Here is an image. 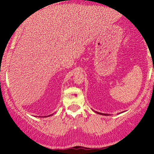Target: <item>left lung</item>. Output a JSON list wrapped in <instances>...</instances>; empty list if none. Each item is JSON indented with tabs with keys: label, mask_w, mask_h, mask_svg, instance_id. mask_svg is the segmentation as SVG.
Instances as JSON below:
<instances>
[{
	"label": "left lung",
	"mask_w": 154,
	"mask_h": 154,
	"mask_svg": "<svg viewBox=\"0 0 154 154\" xmlns=\"http://www.w3.org/2000/svg\"><path fill=\"white\" fill-rule=\"evenodd\" d=\"M95 113H97V114H100V115H104V116H108V114H103V113H100V112H98V111H95Z\"/></svg>",
	"instance_id": "8db88e82"
}]
</instances>
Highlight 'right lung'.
Returning <instances> with one entry per match:
<instances>
[{"instance_id":"1","label":"right lung","mask_w":154,"mask_h":154,"mask_svg":"<svg viewBox=\"0 0 154 154\" xmlns=\"http://www.w3.org/2000/svg\"><path fill=\"white\" fill-rule=\"evenodd\" d=\"M51 115H53V114H51V115H48V116H50ZM44 117H45V116H44ZM45 117H46V116H45Z\"/></svg>"}]
</instances>
